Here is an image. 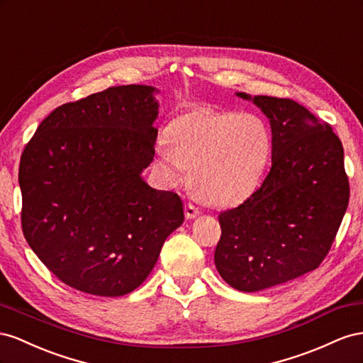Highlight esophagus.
<instances>
[{"instance_id": "esophagus-1", "label": "esophagus", "mask_w": 363, "mask_h": 363, "mask_svg": "<svg viewBox=\"0 0 363 363\" xmlns=\"http://www.w3.org/2000/svg\"><path fill=\"white\" fill-rule=\"evenodd\" d=\"M184 211H185V217H187V219H194V217L199 216V208L198 206H194L193 203L185 205Z\"/></svg>"}]
</instances>
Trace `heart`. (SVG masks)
Wrapping results in <instances>:
<instances>
[{
  "label": "heart",
  "mask_w": 363,
  "mask_h": 363,
  "mask_svg": "<svg viewBox=\"0 0 363 363\" xmlns=\"http://www.w3.org/2000/svg\"><path fill=\"white\" fill-rule=\"evenodd\" d=\"M157 162L172 187L191 181L206 201L240 203L260 184L272 153V133L255 113L196 108L173 118L157 141Z\"/></svg>",
  "instance_id": "b5f03b06"
}]
</instances>
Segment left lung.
Segmentation results:
<instances>
[{
  "mask_svg": "<svg viewBox=\"0 0 363 363\" xmlns=\"http://www.w3.org/2000/svg\"><path fill=\"white\" fill-rule=\"evenodd\" d=\"M252 100L269 118L272 167L262 187L219 214L214 263L242 292H258L316 269L344 219L350 185L344 147L331 126L291 99Z\"/></svg>",
  "mask_w": 363,
  "mask_h": 363,
  "instance_id": "obj_1",
  "label": "left lung"
}]
</instances>
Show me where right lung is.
Segmentation results:
<instances>
[{"label":"right lung","mask_w":363,"mask_h":363,"mask_svg":"<svg viewBox=\"0 0 363 363\" xmlns=\"http://www.w3.org/2000/svg\"><path fill=\"white\" fill-rule=\"evenodd\" d=\"M153 86H112L56 108L19 162L27 243L62 283L130 294L184 222L182 201L143 179L155 155Z\"/></svg>","instance_id":"obj_1"}]
</instances>
